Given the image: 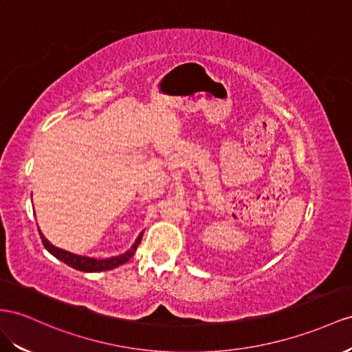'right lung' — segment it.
I'll list each match as a JSON object with an SVG mask.
<instances>
[{"mask_svg":"<svg viewBox=\"0 0 352 352\" xmlns=\"http://www.w3.org/2000/svg\"><path fill=\"white\" fill-rule=\"evenodd\" d=\"M38 233H40V238L43 241L44 248H46L52 256H55L58 260H60V262L67 263L71 267H74L77 270H82V272H101V270H110V269H114V267H119L120 265L128 262V260L135 254V251H137V247L140 245L141 238H142V232H141L138 238L135 239L132 247L123 254L108 257V258H94V257L69 253V251H65V250L58 248L53 244H50V242L46 238H44L40 228H38Z\"/></svg>","mask_w":352,"mask_h":352,"instance_id":"add662e5","label":"right lung"}]
</instances>
